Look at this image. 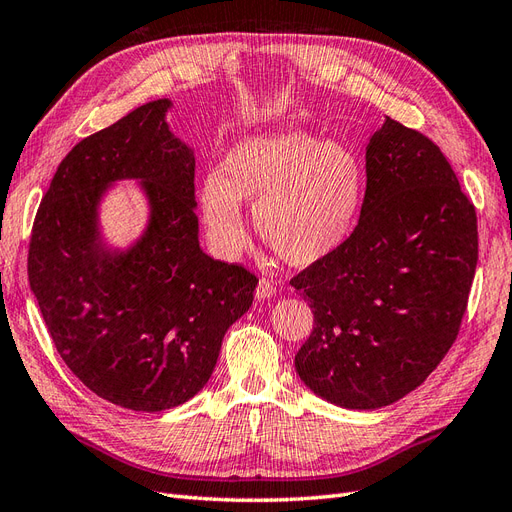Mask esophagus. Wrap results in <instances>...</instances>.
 Wrapping results in <instances>:
<instances>
[{
  "label": "esophagus",
  "mask_w": 512,
  "mask_h": 512,
  "mask_svg": "<svg viewBox=\"0 0 512 512\" xmlns=\"http://www.w3.org/2000/svg\"><path fill=\"white\" fill-rule=\"evenodd\" d=\"M275 294V286L271 280H267V277H262V280L258 282L256 286V297L258 299H271Z\"/></svg>",
  "instance_id": "34e87169"
}]
</instances>
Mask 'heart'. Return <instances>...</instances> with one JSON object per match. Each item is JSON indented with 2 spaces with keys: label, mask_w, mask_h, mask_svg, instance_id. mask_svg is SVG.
Wrapping results in <instances>:
<instances>
[{
  "label": "heart",
  "mask_w": 512,
  "mask_h": 512,
  "mask_svg": "<svg viewBox=\"0 0 512 512\" xmlns=\"http://www.w3.org/2000/svg\"><path fill=\"white\" fill-rule=\"evenodd\" d=\"M363 185V164L350 147L284 130L232 145L198 200L209 239L222 254L245 247L239 203L250 200L258 237L288 265L307 267L350 237Z\"/></svg>",
  "instance_id": "heart-1"
}]
</instances>
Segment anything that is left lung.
I'll return each instance as SVG.
<instances>
[{"mask_svg": "<svg viewBox=\"0 0 512 512\" xmlns=\"http://www.w3.org/2000/svg\"><path fill=\"white\" fill-rule=\"evenodd\" d=\"M361 218L333 254L290 280L314 312L294 356L316 395L391 406L455 344L478 260L472 200L440 147L386 117L365 153Z\"/></svg>", "mask_w": 512, "mask_h": 512, "instance_id": "left-lung-1", "label": "left lung"}]
</instances>
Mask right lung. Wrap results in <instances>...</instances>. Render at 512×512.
<instances>
[{"label": "right lung", "mask_w": 512, "mask_h": 512, "mask_svg": "<svg viewBox=\"0 0 512 512\" xmlns=\"http://www.w3.org/2000/svg\"><path fill=\"white\" fill-rule=\"evenodd\" d=\"M168 100L138 106L61 160L42 196L27 275L64 363L89 391L138 412L175 408L213 374L258 277L198 245L194 153L170 134ZM143 178L152 220L126 255L99 250L105 185Z\"/></svg>", "instance_id": "obj_1"}]
</instances>
